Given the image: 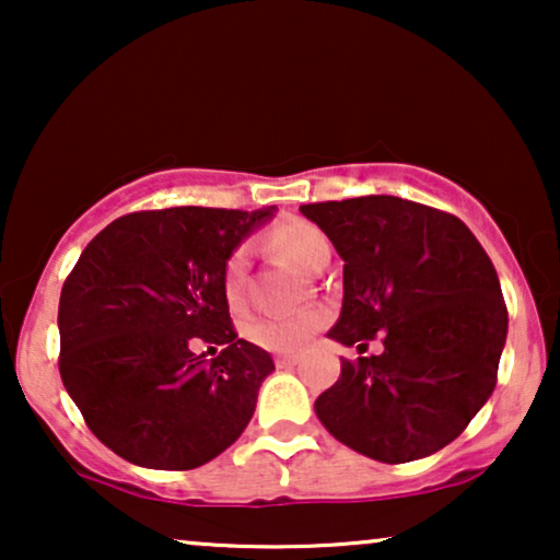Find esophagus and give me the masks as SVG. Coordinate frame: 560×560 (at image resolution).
I'll return each instance as SVG.
<instances>
[{
  "instance_id": "esophagus-1",
  "label": "esophagus",
  "mask_w": 560,
  "mask_h": 560,
  "mask_svg": "<svg viewBox=\"0 0 560 560\" xmlns=\"http://www.w3.org/2000/svg\"><path fill=\"white\" fill-rule=\"evenodd\" d=\"M295 362H298L295 354H278V357H275V364L282 366V370H285V366H293Z\"/></svg>"
}]
</instances>
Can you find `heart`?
<instances>
[{
  "mask_svg": "<svg viewBox=\"0 0 560 560\" xmlns=\"http://www.w3.org/2000/svg\"><path fill=\"white\" fill-rule=\"evenodd\" d=\"M272 244L290 265L298 270H308L311 259L316 257L320 247H328L326 236L320 229L305 221H285L272 232ZM247 262L249 249H236L232 259L226 262L224 272V293L229 303H240L244 293V278H247ZM320 324V316L316 313H301V316L290 318H259L249 326V339L259 343V347L272 351H293L316 331Z\"/></svg>",
  "mask_w": 560,
  "mask_h": 560,
  "instance_id": "heart-1",
  "label": "heart"
}]
</instances>
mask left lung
<instances>
[{
    "mask_svg": "<svg viewBox=\"0 0 560 560\" xmlns=\"http://www.w3.org/2000/svg\"><path fill=\"white\" fill-rule=\"evenodd\" d=\"M343 259L328 339L380 354L341 359L316 416L382 464L431 456L464 433L497 385L508 308L492 259L464 221L397 196L301 206Z\"/></svg>",
    "mask_w": 560,
    "mask_h": 560,
    "instance_id": "obj_1",
    "label": "left lung"
}]
</instances>
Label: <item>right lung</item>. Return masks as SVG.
I'll use <instances>...</instances> for the list:
<instances>
[{
	"instance_id": "1",
	"label": "right lung",
	"mask_w": 560,
	"mask_h": 560,
	"mask_svg": "<svg viewBox=\"0 0 560 560\" xmlns=\"http://www.w3.org/2000/svg\"><path fill=\"white\" fill-rule=\"evenodd\" d=\"M272 213L137 211L81 252L60 290V380L91 433L129 464L196 469L247 428L275 364L236 339L224 272ZM196 338L220 357L194 355Z\"/></svg>"
}]
</instances>
